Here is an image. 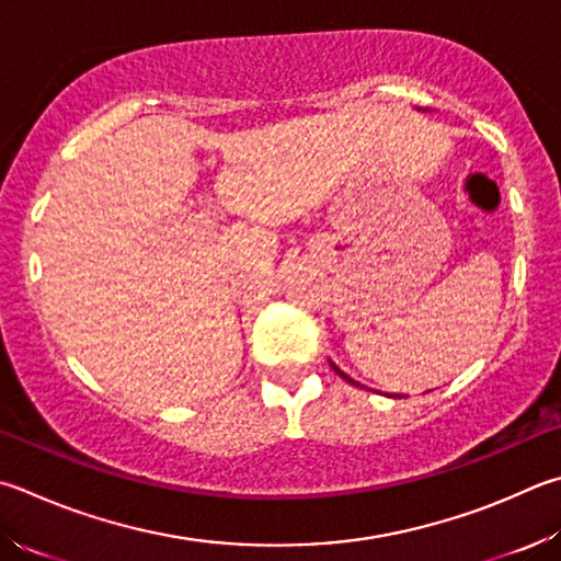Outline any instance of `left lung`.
<instances>
[{"label":"left lung","instance_id":"1","mask_svg":"<svg viewBox=\"0 0 561 561\" xmlns=\"http://www.w3.org/2000/svg\"><path fill=\"white\" fill-rule=\"evenodd\" d=\"M333 370H335V373H339V375H341V378H343V380H348V382H353V385H358V382H355V380H351V378H348V375H345V373H343V370H339V368H335V365H333Z\"/></svg>","mask_w":561,"mask_h":561}]
</instances>
